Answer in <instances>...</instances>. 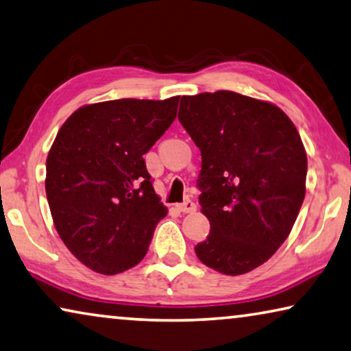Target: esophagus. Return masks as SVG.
<instances>
[{
  "mask_svg": "<svg viewBox=\"0 0 351 351\" xmlns=\"http://www.w3.org/2000/svg\"><path fill=\"white\" fill-rule=\"evenodd\" d=\"M176 209L181 213H193L197 209V205L192 200H186L180 203V205H176Z\"/></svg>",
  "mask_w": 351,
  "mask_h": 351,
  "instance_id": "esophagus-1",
  "label": "esophagus"
}]
</instances>
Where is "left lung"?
Wrapping results in <instances>:
<instances>
[{
  "instance_id": "obj_1",
  "label": "left lung",
  "mask_w": 351,
  "mask_h": 351,
  "mask_svg": "<svg viewBox=\"0 0 351 351\" xmlns=\"http://www.w3.org/2000/svg\"><path fill=\"white\" fill-rule=\"evenodd\" d=\"M178 119L202 153V213L209 234L202 263L239 276L268 261L289 238L306 195L307 154L291 119L233 91L182 96Z\"/></svg>"
}]
</instances>
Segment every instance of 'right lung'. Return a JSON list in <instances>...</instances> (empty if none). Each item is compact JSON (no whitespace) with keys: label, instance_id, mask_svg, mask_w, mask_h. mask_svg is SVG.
Returning a JSON list of instances; mask_svg holds the SVG:
<instances>
[{"label":"right lung","instance_id":"1","mask_svg":"<svg viewBox=\"0 0 351 351\" xmlns=\"http://www.w3.org/2000/svg\"><path fill=\"white\" fill-rule=\"evenodd\" d=\"M180 96L83 106L61 125L47 156L45 192L66 247L86 268L113 276L148 252L167 208L143 154L176 118Z\"/></svg>","mask_w":351,"mask_h":351}]
</instances>
